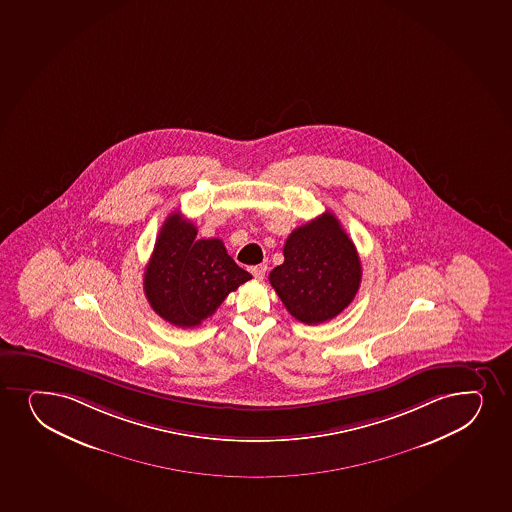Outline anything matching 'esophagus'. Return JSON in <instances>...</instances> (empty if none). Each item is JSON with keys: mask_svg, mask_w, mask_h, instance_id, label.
Wrapping results in <instances>:
<instances>
[{"mask_svg": "<svg viewBox=\"0 0 512 512\" xmlns=\"http://www.w3.org/2000/svg\"><path fill=\"white\" fill-rule=\"evenodd\" d=\"M249 271L253 273L254 278H263L265 277L266 273V265L251 266V268H249Z\"/></svg>", "mask_w": 512, "mask_h": 512, "instance_id": "34e87169", "label": "esophagus"}]
</instances>
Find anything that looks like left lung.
Wrapping results in <instances>:
<instances>
[{
  "label": "left lung",
  "mask_w": 512,
  "mask_h": 512,
  "mask_svg": "<svg viewBox=\"0 0 512 512\" xmlns=\"http://www.w3.org/2000/svg\"><path fill=\"white\" fill-rule=\"evenodd\" d=\"M283 256L282 265L270 273L271 287L300 323L336 318L359 292V253L331 212L288 235Z\"/></svg>",
  "instance_id": "obj_1"
}]
</instances>
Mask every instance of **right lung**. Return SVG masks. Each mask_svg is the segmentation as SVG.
I'll list each match as a JSON object with an SVG mask.
<instances>
[{
	"label": "right lung",
	"mask_w": 512,
	"mask_h": 512,
	"mask_svg": "<svg viewBox=\"0 0 512 512\" xmlns=\"http://www.w3.org/2000/svg\"><path fill=\"white\" fill-rule=\"evenodd\" d=\"M193 222L167 217L148 261L143 288L153 311L179 328L210 318L225 297L251 280L220 239H196Z\"/></svg>",
	"instance_id": "1"
}]
</instances>
